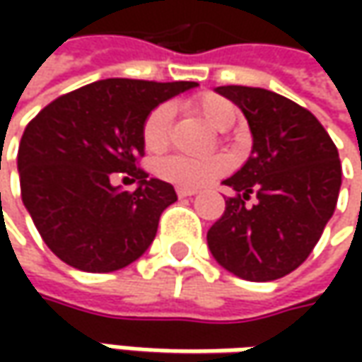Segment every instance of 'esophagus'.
I'll list each match as a JSON object with an SVG mask.
<instances>
[{"mask_svg": "<svg viewBox=\"0 0 362 362\" xmlns=\"http://www.w3.org/2000/svg\"><path fill=\"white\" fill-rule=\"evenodd\" d=\"M197 191H199V189L183 187V185H179V187H177V195H179V197H191V195H195Z\"/></svg>", "mask_w": 362, "mask_h": 362, "instance_id": "obj_1", "label": "esophagus"}]
</instances>
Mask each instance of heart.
I'll list each match as a JSON object with an SVG mask.
<instances>
[{
    "instance_id": "b5f03b06",
    "label": "heart",
    "mask_w": 362,
    "mask_h": 362,
    "mask_svg": "<svg viewBox=\"0 0 362 362\" xmlns=\"http://www.w3.org/2000/svg\"><path fill=\"white\" fill-rule=\"evenodd\" d=\"M193 110L217 131L230 129L235 120V106L231 105L228 98L217 96V94L199 96L193 103ZM171 120H173V106L167 103L148 112L143 124V143L146 151L160 153L169 146ZM228 171H230V159L223 155H211V157H199V159L185 157V155H171V157L160 159L157 165L159 177L183 187H202Z\"/></svg>"
}]
</instances>
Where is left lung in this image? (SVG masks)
<instances>
[{
  "label": "left lung",
  "mask_w": 362,
  "mask_h": 362,
  "mask_svg": "<svg viewBox=\"0 0 362 362\" xmlns=\"http://www.w3.org/2000/svg\"><path fill=\"white\" fill-rule=\"evenodd\" d=\"M216 90L242 108L254 146L223 181L233 195L207 231V245L219 266L243 280H278L310 256L334 214L339 151L313 112L282 94L252 86Z\"/></svg>",
  "instance_id": "1"
}]
</instances>
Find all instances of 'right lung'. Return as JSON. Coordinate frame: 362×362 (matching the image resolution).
I'll list each match as a JSON object with an SVG mask.
<instances>
[{
  "instance_id": "right-lung-1",
  "label": "right lung",
  "mask_w": 362,
  "mask_h": 362,
  "mask_svg": "<svg viewBox=\"0 0 362 362\" xmlns=\"http://www.w3.org/2000/svg\"><path fill=\"white\" fill-rule=\"evenodd\" d=\"M195 86L108 78L58 96L30 120L18 151L21 202L68 266L120 270L153 243L177 193L136 167L145 155L143 124L155 106ZM115 173H127L139 187L112 186Z\"/></svg>"
}]
</instances>
